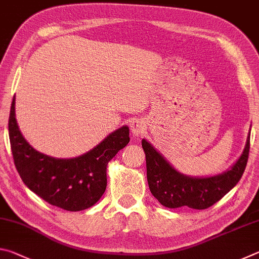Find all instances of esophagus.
I'll return each instance as SVG.
<instances>
[{
  "label": "esophagus",
  "mask_w": 259,
  "mask_h": 259,
  "mask_svg": "<svg viewBox=\"0 0 259 259\" xmlns=\"http://www.w3.org/2000/svg\"><path fill=\"white\" fill-rule=\"evenodd\" d=\"M146 121L143 120V119H133V121L130 122V129H131V133L134 134V136H142L144 133L146 131Z\"/></svg>",
  "instance_id": "obj_1"
}]
</instances>
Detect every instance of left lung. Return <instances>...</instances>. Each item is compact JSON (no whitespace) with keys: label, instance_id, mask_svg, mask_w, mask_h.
<instances>
[{"label":"left lung","instance_id":"left-lung-1","mask_svg":"<svg viewBox=\"0 0 259 259\" xmlns=\"http://www.w3.org/2000/svg\"><path fill=\"white\" fill-rule=\"evenodd\" d=\"M146 155L148 187L166 208L188 207L203 210L218 202L242 177L250 148V133L238 161L225 172L212 177H191L177 171L146 139L142 140Z\"/></svg>","mask_w":259,"mask_h":259}]
</instances>
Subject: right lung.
<instances>
[{"label":"right lung","mask_w":259,"mask_h":259,"mask_svg":"<svg viewBox=\"0 0 259 259\" xmlns=\"http://www.w3.org/2000/svg\"><path fill=\"white\" fill-rule=\"evenodd\" d=\"M16 96L9 116V138L15 165L25 185L48 203L80 211L97 202L107 185L108 162L129 143V128L121 126L93 150L73 159H57L29 145L16 120Z\"/></svg>","instance_id":"right-lung-1"}]
</instances>
